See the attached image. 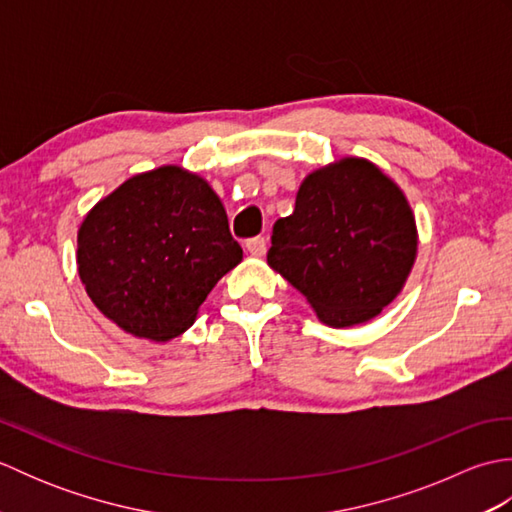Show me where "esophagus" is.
<instances>
[{"label":"esophagus","mask_w":512,"mask_h":512,"mask_svg":"<svg viewBox=\"0 0 512 512\" xmlns=\"http://www.w3.org/2000/svg\"><path fill=\"white\" fill-rule=\"evenodd\" d=\"M246 253L253 257H262L266 253V239L264 237H253L246 242Z\"/></svg>","instance_id":"esophagus-1"}]
</instances>
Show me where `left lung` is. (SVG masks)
Wrapping results in <instances>:
<instances>
[{"label":"left lung","instance_id":"left-lung-1","mask_svg":"<svg viewBox=\"0 0 512 512\" xmlns=\"http://www.w3.org/2000/svg\"><path fill=\"white\" fill-rule=\"evenodd\" d=\"M416 255L418 226L405 191L372 160L345 156L303 178L295 211L273 226L268 266L321 323L352 328L400 295Z\"/></svg>","mask_w":512,"mask_h":512}]
</instances>
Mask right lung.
Returning a JSON list of instances; mask_svg holds the SVG:
<instances>
[{
	"instance_id": "right-lung-1",
	"label": "right lung",
	"mask_w": 512,
	"mask_h": 512,
	"mask_svg": "<svg viewBox=\"0 0 512 512\" xmlns=\"http://www.w3.org/2000/svg\"><path fill=\"white\" fill-rule=\"evenodd\" d=\"M239 262L222 200L180 165L125 180L76 233V266L94 306L123 332L156 343L189 330Z\"/></svg>"
}]
</instances>
